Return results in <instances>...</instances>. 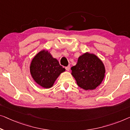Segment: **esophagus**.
Wrapping results in <instances>:
<instances>
[{"mask_svg":"<svg viewBox=\"0 0 130 130\" xmlns=\"http://www.w3.org/2000/svg\"><path fill=\"white\" fill-rule=\"evenodd\" d=\"M65 69H66V70H67V71H69V69H70V66H68V67H66Z\"/></svg>","mask_w":130,"mask_h":130,"instance_id":"1","label":"esophagus"}]
</instances>
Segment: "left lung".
<instances>
[{"label": "left lung", "instance_id": "left-lung-1", "mask_svg": "<svg viewBox=\"0 0 130 130\" xmlns=\"http://www.w3.org/2000/svg\"><path fill=\"white\" fill-rule=\"evenodd\" d=\"M71 70L77 85L86 90L96 89L103 80L105 73L101 60L88 53L79 57L76 65L72 67Z\"/></svg>", "mask_w": 130, "mask_h": 130}]
</instances>
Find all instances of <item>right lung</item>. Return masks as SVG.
Returning a JSON list of instances; mask_svg holds the SVG:
<instances>
[{
  "instance_id": "1",
  "label": "right lung",
  "mask_w": 130,
  "mask_h": 130,
  "mask_svg": "<svg viewBox=\"0 0 130 130\" xmlns=\"http://www.w3.org/2000/svg\"><path fill=\"white\" fill-rule=\"evenodd\" d=\"M65 71L58 60L44 50L35 56L30 65L32 78L44 88H51L59 75Z\"/></svg>"
}]
</instances>
